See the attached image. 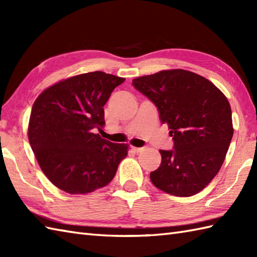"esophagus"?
<instances>
[{"label":"esophagus","mask_w":257,"mask_h":257,"mask_svg":"<svg viewBox=\"0 0 257 257\" xmlns=\"http://www.w3.org/2000/svg\"><path fill=\"white\" fill-rule=\"evenodd\" d=\"M133 150L135 152H140V151L144 150V147H133Z\"/></svg>","instance_id":"obj_1"}]
</instances>
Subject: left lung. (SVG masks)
<instances>
[{
  "label": "left lung",
  "mask_w": 257,
  "mask_h": 257,
  "mask_svg": "<svg viewBox=\"0 0 257 257\" xmlns=\"http://www.w3.org/2000/svg\"><path fill=\"white\" fill-rule=\"evenodd\" d=\"M133 85L157 106L173 140L160 150L161 165L150 173L158 189L191 196L209 184L222 167L233 137L232 110L210 80L184 69L135 78Z\"/></svg>",
  "instance_id": "left-lung-1"
}]
</instances>
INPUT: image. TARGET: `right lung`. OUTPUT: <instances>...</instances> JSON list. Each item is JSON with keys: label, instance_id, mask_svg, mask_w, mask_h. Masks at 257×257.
Here are the masks:
<instances>
[{"label": "right lung", "instance_id": "add662e5", "mask_svg": "<svg viewBox=\"0 0 257 257\" xmlns=\"http://www.w3.org/2000/svg\"><path fill=\"white\" fill-rule=\"evenodd\" d=\"M123 78L103 72L74 76L37 97L29 140L48 180L70 194L89 193L113 179L128 146L102 139L103 106Z\"/></svg>", "mask_w": 257, "mask_h": 257}]
</instances>
